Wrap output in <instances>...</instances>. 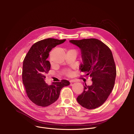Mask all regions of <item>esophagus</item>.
Wrapping results in <instances>:
<instances>
[{"label": "esophagus", "mask_w": 134, "mask_h": 134, "mask_svg": "<svg viewBox=\"0 0 134 134\" xmlns=\"http://www.w3.org/2000/svg\"><path fill=\"white\" fill-rule=\"evenodd\" d=\"M69 81H70V82H74L76 81V80L75 79H72V80H70Z\"/></svg>", "instance_id": "obj_1"}]
</instances>
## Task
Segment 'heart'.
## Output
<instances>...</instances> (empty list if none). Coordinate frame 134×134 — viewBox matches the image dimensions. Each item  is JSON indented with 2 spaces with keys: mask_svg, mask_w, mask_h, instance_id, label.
Here are the masks:
<instances>
[{
  "mask_svg": "<svg viewBox=\"0 0 134 134\" xmlns=\"http://www.w3.org/2000/svg\"><path fill=\"white\" fill-rule=\"evenodd\" d=\"M69 73H70V72L69 71H66V74H69Z\"/></svg>",
  "mask_w": 134,
  "mask_h": 134,
  "instance_id": "1",
  "label": "heart"
}]
</instances>
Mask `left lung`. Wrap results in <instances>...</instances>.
I'll return each mask as SVG.
<instances>
[{
  "label": "left lung",
  "mask_w": 134,
  "mask_h": 134,
  "mask_svg": "<svg viewBox=\"0 0 134 134\" xmlns=\"http://www.w3.org/2000/svg\"><path fill=\"white\" fill-rule=\"evenodd\" d=\"M79 47L82 54L83 64L80 71L92 78L91 86H83L82 93L76 99L87 109L99 107L106 101L115 85L116 67L110 49L96 38L71 40Z\"/></svg>",
  "instance_id": "8db88e82"
}]
</instances>
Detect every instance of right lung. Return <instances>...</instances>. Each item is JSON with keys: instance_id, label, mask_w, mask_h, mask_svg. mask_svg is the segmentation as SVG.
<instances>
[{"instance_id": "add662e5", "label": "right lung", "mask_w": 134, "mask_h": 134, "mask_svg": "<svg viewBox=\"0 0 134 134\" xmlns=\"http://www.w3.org/2000/svg\"><path fill=\"white\" fill-rule=\"evenodd\" d=\"M59 40L47 38L34 43L23 61L22 81L29 99L40 107H46L54 103L59 97L61 90L68 86V80L53 82L48 85L45 82L46 75L51 69V63L47 59L53 48L63 43Z\"/></svg>"}]
</instances>
